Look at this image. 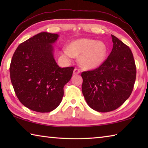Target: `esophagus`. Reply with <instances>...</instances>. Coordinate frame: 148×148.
<instances>
[{
  "label": "esophagus",
  "instance_id": "34e87169",
  "mask_svg": "<svg viewBox=\"0 0 148 148\" xmlns=\"http://www.w3.org/2000/svg\"><path fill=\"white\" fill-rule=\"evenodd\" d=\"M80 73V70H79L77 68H75L74 70V72H73V74H78Z\"/></svg>",
  "mask_w": 148,
  "mask_h": 148
}]
</instances>
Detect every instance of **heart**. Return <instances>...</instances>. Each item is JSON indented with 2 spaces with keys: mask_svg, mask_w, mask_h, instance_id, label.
I'll return each mask as SVG.
<instances>
[{
  "mask_svg": "<svg viewBox=\"0 0 148 148\" xmlns=\"http://www.w3.org/2000/svg\"><path fill=\"white\" fill-rule=\"evenodd\" d=\"M107 51V47L104 42L87 38L77 40L62 49V54L68 59L79 56L80 64L87 69L97 68L103 63Z\"/></svg>",
  "mask_w": 148,
  "mask_h": 148,
  "instance_id": "b5f03b06",
  "label": "heart"
}]
</instances>
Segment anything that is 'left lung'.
Listing matches in <instances>:
<instances>
[{
    "label": "left lung",
    "instance_id": "obj_1",
    "mask_svg": "<svg viewBox=\"0 0 148 148\" xmlns=\"http://www.w3.org/2000/svg\"><path fill=\"white\" fill-rule=\"evenodd\" d=\"M113 48L101 65L82 72V90L87 104L99 112L118 108L133 90L136 64L131 49L112 35Z\"/></svg>",
    "mask_w": 148,
    "mask_h": 148
}]
</instances>
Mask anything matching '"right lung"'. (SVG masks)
Instances as JSON below:
<instances>
[{
  "label": "right lung",
  "instance_id": "add662e5",
  "mask_svg": "<svg viewBox=\"0 0 148 148\" xmlns=\"http://www.w3.org/2000/svg\"><path fill=\"white\" fill-rule=\"evenodd\" d=\"M58 34L40 32L19 45L12 57L10 74L15 93L25 106L49 112L61 103L63 87L74 67L61 68L53 56Z\"/></svg>",
  "mask_w": 148,
  "mask_h": 148
}]
</instances>
